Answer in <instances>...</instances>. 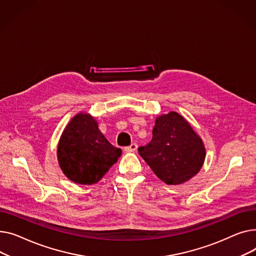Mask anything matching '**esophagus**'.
Wrapping results in <instances>:
<instances>
[{"mask_svg":"<svg viewBox=\"0 0 256 256\" xmlns=\"http://www.w3.org/2000/svg\"><path fill=\"white\" fill-rule=\"evenodd\" d=\"M136 150H138V144H131L129 146L125 148V151L129 152V153L135 152V151H136Z\"/></svg>","mask_w":256,"mask_h":256,"instance_id":"34e87169","label":"esophagus"}]
</instances>
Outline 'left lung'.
<instances>
[{"instance_id": "8db88e82", "label": "left lung", "mask_w": 256, "mask_h": 256, "mask_svg": "<svg viewBox=\"0 0 256 256\" xmlns=\"http://www.w3.org/2000/svg\"><path fill=\"white\" fill-rule=\"evenodd\" d=\"M138 154L168 185L183 184L202 168L206 148L187 120L176 112L156 118L153 138Z\"/></svg>"}]
</instances>
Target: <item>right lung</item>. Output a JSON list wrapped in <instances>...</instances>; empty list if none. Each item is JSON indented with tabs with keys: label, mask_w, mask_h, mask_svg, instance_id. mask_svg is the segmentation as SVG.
I'll return each mask as SVG.
<instances>
[{
	"label": "right lung",
	"mask_w": 256,
	"mask_h": 256,
	"mask_svg": "<svg viewBox=\"0 0 256 256\" xmlns=\"http://www.w3.org/2000/svg\"><path fill=\"white\" fill-rule=\"evenodd\" d=\"M122 155L98 128L97 120L88 112L75 114L60 138L56 157L63 174L73 183L93 185Z\"/></svg>",
	"instance_id": "1"
}]
</instances>
